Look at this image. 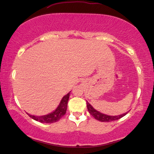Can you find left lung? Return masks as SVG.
<instances>
[{
  "instance_id": "1",
  "label": "left lung",
  "mask_w": 154,
  "mask_h": 154,
  "mask_svg": "<svg viewBox=\"0 0 154 154\" xmlns=\"http://www.w3.org/2000/svg\"><path fill=\"white\" fill-rule=\"evenodd\" d=\"M86 106H87V109L88 110V112H89L91 115H92L96 119V120L101 121V122H110V121H113L122 118L123 116H124L125 114L128 113V112H125V113L123 114H120V115L118 116H110V115H107V114H103L101 112L97 111L96 109H95L94 107L91 105V104L88 103V101H86Z\"/></svg>"
}]
</instances>
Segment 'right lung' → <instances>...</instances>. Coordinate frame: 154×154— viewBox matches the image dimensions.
<instances>
[{
	"label": "right lung",
	"instance_id": "1",
	"mask_svg": "<svg viewBox=\"0 0 154 154\" xmlns=\"http://www.w3.org/2000/svg\"><path fill=\"white\" fill-rule=\"evenodd\" d=\"M70 91L66 94V96L63 97V98L60 100L59 105L54 111L51 112L48 114L43 116H34L29 114L30 117H31L33 119L37 121H39L40 123H55L58 120H60L63 116L66 113L67 106H68V102L70 97Z\"/></svg>",
	"mask_w": 154,
	"mask_h": 154
}]
</instances>
